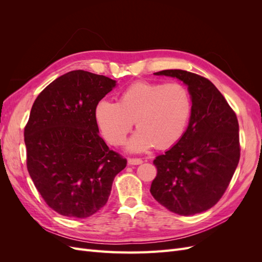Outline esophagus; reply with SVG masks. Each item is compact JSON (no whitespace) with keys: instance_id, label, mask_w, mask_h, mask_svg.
I'll list each match as a JSON object with an SVG mask.
<instances>
[{"instance_id":"obj_1","label":"esophagus","mask_w":262,"mask_h":262,"mask_svg":"<svg viewBox=\"0 0 262 262\" xmlns=\"http://www.w3.org/2000/svg\"><path fill=\"white\" fill-rule=\"evenodd\" d=\"M142 163H143V161H142L141 158H129L128 160L129 165H140Z\"/></svg>"}]
</instances>
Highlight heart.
<instances>
[{
  "mask_svg": "<svg viewBox=\"0 0 262 262\" xmlns=\"http://www.w3.org/2000/svg\"><path fill=\"white\" fill-rule=\"evenodd\" d=\"M192 114V97L187 86L175 83H133L121 93L118 102L100 100L95 109L96 122L106 141L124 143L134 120L138 131L126 147L145 152L154 145L167 148L184 136Z\"/></svg>",
  "mask_w": 262,
  "mask_h": 262,
  "instance_id": "heart-1",
  "label": "heart"
}]
</instances>
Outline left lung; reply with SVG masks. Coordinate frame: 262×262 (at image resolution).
I'll list each match as a JSON object with an SVG mask.
<instances>
[{
	"instance_id": "8db88e82",
	"label": "left lung",
	"mask_w": 262,
	"mask_h": 262,
	"mask_svg": "<svg viewBox=\"0 0 262 262\" xmlns=\"http://www.w3.org/2000/svg\"><path fill=\"white\" fill-rule=\"evenodd\" d=\"M177 77L192 97V114L182 138L153 164L157 175L149 191L179 215L211 209L226 191L241 157L236 114L208 78L184 70L154 73Z\"/></svg>"
}]
</instances>
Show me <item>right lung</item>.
Segmentation results:
<instances>
[{"label": "right lung", "mask_w": 262, "mask_h": 262, "mask_svg": "<svg viewBox=\"0 0 262 262\" xmlns=\"http://www.w3.org/2000/svg\"><path fill=\"white\" fill-rule=\"evenodd\" d=\"M116 81L76 70L38 95L24 129L27 169L45 202L63 216L85 219L107 203L126 160L99 137L98 102Z\"/></svg>", "instance_id": "right-lung-1"}]
</instances>
